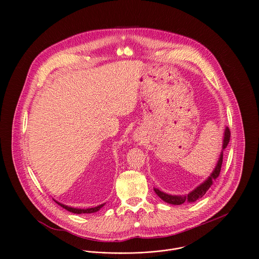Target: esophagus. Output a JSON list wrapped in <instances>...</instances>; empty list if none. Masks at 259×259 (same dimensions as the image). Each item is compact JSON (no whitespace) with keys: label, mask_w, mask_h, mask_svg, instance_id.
Returning <instances> with one entry per match:
<instances>
[{"label":"esophagus","mask_w":259,"mask_h":259,"mask_svg":"<svg viewBox=\"0 0 259 259\" xmlns=\"http://www.w3.org/2000/svg\"><path fill=\"white\" fill-rule=\"evenodd\" d=\"M142 136H143V135H142L141 133H139V132L136 133V135H135V140H136V141H141L142 138H143Z\"/></svg>","instance_id":"esophagus-1"}]
</instances>
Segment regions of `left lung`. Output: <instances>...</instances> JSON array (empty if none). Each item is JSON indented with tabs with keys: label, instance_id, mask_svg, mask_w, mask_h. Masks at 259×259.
<instances>
[{
	"label": "left lung",
	"instance_id": "1",
	"mask_svg": "<svg viewBox=\"0 0 259 259\" xmlns=\"http://www.w3.org/2000/svg\"><path fill=\"white\" fill-rule=\"evenodd\" d=\"M229 140H230V131L228 127L225 128V132H224V140H223V146H222V149H225V148L227 147L228 143H229ZM222 158H223V151L221 154V157H220V160L218 162V165L215 166L214 170L212 171L211 176L202 184V185L197 186L193 191H191L190 193L186 194V195H169L167 193H164L162 191H160L159 189H156L154 188V192L165 202L169 203V204H175V205H180V204H183L185 202H194L196 201L198 198L202 197L206 191L209 189V187L212 185V183L220 177V174H221V169H222Z\"/></svg>",
	"mask_w": 259,
	"mask_h": 259
}]
</instances>
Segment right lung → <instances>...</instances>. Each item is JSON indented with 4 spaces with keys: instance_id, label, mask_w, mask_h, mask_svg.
Here are the masks:
<instances>
[{
    "instance_id": "1",
    "label": "right lung",
    "mask_w": 259,
    "mask_h": 259,
    "mask_svg": "<svg viewBox=\"0 0 259 259\" xmlns=\"http://www.w3.org/2000/svg\"><path fill=\"white\" fill-rule=\"evenodd\" d=\"M56 202H57L59 205H61L63 208H65V209L69 210L70 212L76 213V214H80V213H93V212H96V211H98L99 209H101V208L104 206V204H101V205H98V206H96V207H92V208H87V209H79V208H73V207H69V206H67V205H64V204H62V203L58 202V201H56Z\"/></svg>"
}]
</instances>
